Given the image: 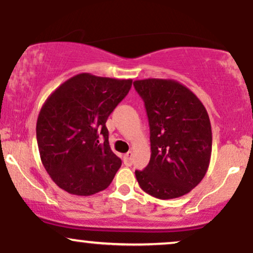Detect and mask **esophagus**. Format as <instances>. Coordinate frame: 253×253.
Listing matches in <instances>:
<instances>
[{
    "label": "esophagus",
    "instance_id": "obj_1",
    "mask_svg": "<svg viewBox=\"0 0 253 253\" xmlns=\"http://www.w3.org/2000/svg\"><path fill=\"white\" fill-rule=\"evenodd\" d=\"M132 161H133V152L132 151H128V152L124 156V163L125 165H132Z\"/></svg>",
    "mask_w": 253,
    "mask_h": 253
}]
</instances>
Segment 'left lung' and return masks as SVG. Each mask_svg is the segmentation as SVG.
Wrapping results in <instances>:
<instances>
[{
  "label": "left lung",
  "mask_w": 253,
  "mask_h": 253,
  "mask_svg": "<svg viewBox=\"0 0 253 253\" xmlns=\"http://www.w3.org/2000/svg\"><path fill=\"white\" fill-rule=\"evenodd\" d=\"M145 102L151 158L135 171L145 193L161 200L181 197L202 181L211 156L210 117L199 97L175 80L133 82Z\"/></svg>",
  "instance_id": "obj_1"
}]
</instances>
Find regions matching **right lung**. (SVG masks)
Returning a JSON list of instances; mask_svg holds the SVG:
<instances>
[{
	"label": "right lung",
	"mask_w": 253,
	"mask_h": 253,
	"mask_svg": "<svg viewBox=\"0 0 253 253\" xmlns=\"http://www.w3.org/2000/svg\"><path fill=\"white\" fill-rule=\"evenodd\" d=\"M130 85L132 80L84 72L60 84L42 104L37 120L40 159L60 189L89 196L112 183L121 159L110 149L106 121Z\"/></svg>",
	"instance_id": "add662e5"
}]
</instances>
